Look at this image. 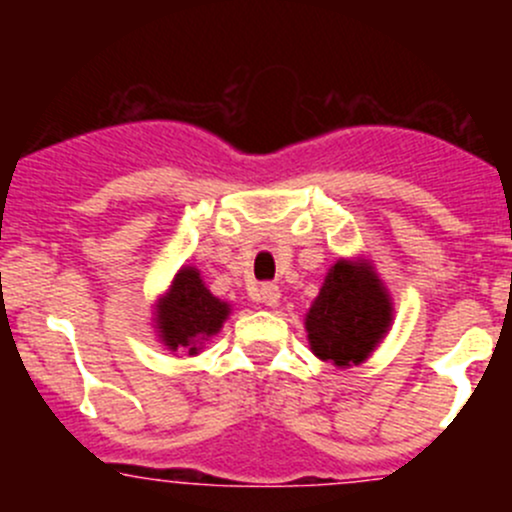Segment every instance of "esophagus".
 <instances>
[{
	"mask_svg": "<svg viewBox=\"0 0 512 512\" xmlns=\"http://www.w3.org/2000/svg\"><path fill=\"white\" fill-rule=\"evenodd\" d=\"M257 299H260V302H265L267 307H277V304H280V287L267 282V285H262L260 292H257Z\"/></svg>",
	"mask_w": 512,
	"mask_h": 512,
	"instance_id": "1",
	"label": "esophagus"
}]
</instances>
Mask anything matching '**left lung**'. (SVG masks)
I'll return each instance as SVG.
<instances>
[{
  "label": "left lung",
  "instance_id": "1",
  "mask_svg": "<svg viewBox=\"0 0 512 512\" xmlns=\"http://www.w3.org/2000/svg\"><path fill=\"white\" fill-rule=\"evenodd\" d=\"M394 307L384 282L364 260H337L309 307V349L334 366H356L386 337Z\"/></svg>",
  "mask_w": 512,
  "mask_h": 512
}]
</instances>
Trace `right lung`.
<instances>
[{
  "instance_id": "1",
  "label": "right lung",
  "mask_w": 512,
  "mask_h": 512,
  "mask_svg": "<svg viewBox=\"0 0 512 512\" xmlns=\"http://www.w3.org/2000/svg\"><path fill=\"white\" fill-rule=\"evenodd\" d=\"M230 317V304L215 297L195 267H180L156 304L158 339L170 352L195 356Z\"/></svg>"
}]
</instances>
